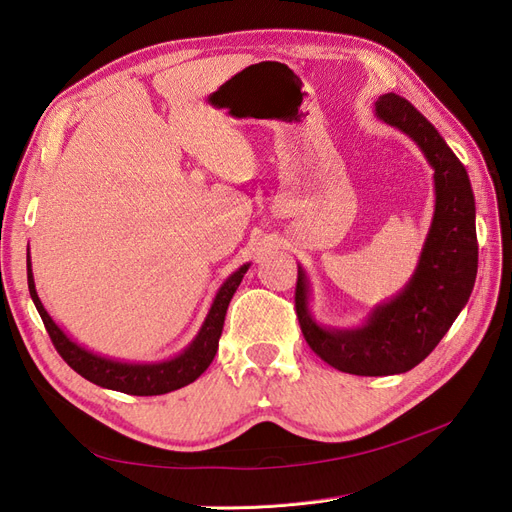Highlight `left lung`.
Here are the masks:
<instances>
[{
    "label": "left lung",
    "mask_w": 512,
    "mask_h": 512,
    "mask_svg": "<svg viewBox=\"0 0 512 512\" xmlns=\"http://www.w3.org/2000/svg\"><path fill=\"white\" fill-rule=\"evenodd\" d=\"M376 115L408 134L436 170V211L412 280L389 303L374 307L359 329L320 327L309 312V282L299 267L294 307L305 342L324 363L354 376L404 374L427 359L466 307L478 269L476 207L466 166L406 98L380 96Z\"/></svg>",
    "instance_id": "left-lung-1"
}]
</instances>
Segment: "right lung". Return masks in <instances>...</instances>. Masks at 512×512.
I'll use <instances>...</instances> for the list:
<instances>
[{
    "instance_id": "add662e5",
    "label": "right lung",
    "mask_w": 512,
    "mask_h": 512,
    "mask_svg": "<svg viewBox=\"0 0 512 512\" xmlns=\"http://www.w3.org/2000/svg\"><path fill=\"white\" fill-rule=\"evenodd\" d=\"M247 269H250V265H243L222 284V288L218 290V294H215V299L211 303V309L203 322V327H200L198 335L194 337V342L181 354L162 363H121V361L106 359V356H98L94 352L85 350L83 346L72 342V339L57 327L55 320L44 309L36 292L32 262L29 260H27V286L55 350L61 354V359L76 371V374H81L85 380L102 386V389L147 397V395H164L170 391H177L181 386L194 382L211 365L215 352H218V342L224 329L228 303L232 299V294L237 292Z\"/></svg>"
}]
</instances>
